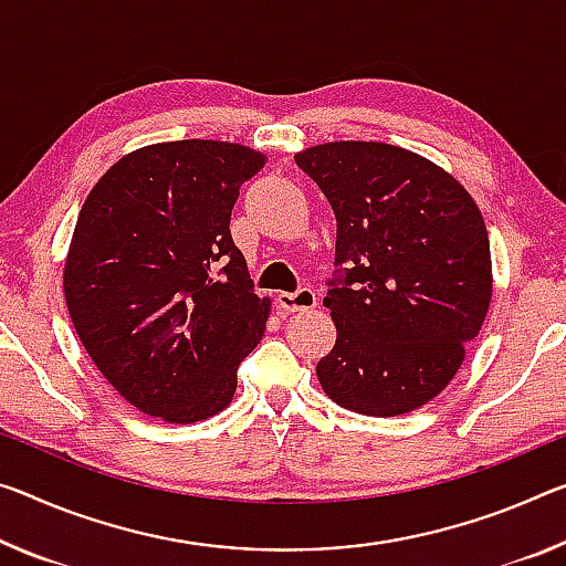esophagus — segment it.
Masks as SVG:
<instances>
[{
  "instance_id": "34e87169",
  "label": "esophagus",
  "mask_w": 566,
  "mask_h": 566,
  "mask_svg": "<svg viewBox=\"0 0 566 566\" xmlns=\"http://www.w3.org/2000/svg\"><path fill=\"white\" fill-rule=\"evenodd\" d=\"M317 304V294L310 286H300L297 292H280L276 294V307L284 312H307Z\"/></svg>"
}]
</instances>
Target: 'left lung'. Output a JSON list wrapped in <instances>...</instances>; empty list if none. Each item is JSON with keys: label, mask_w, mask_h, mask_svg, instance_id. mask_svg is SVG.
I'll list each match as a JSON object with an SVG mask.
<instances>
[{"label": "left lung", "mask_w": 566, "mask_h": 566, "mask_svg": "<svg viewBox=\"0 0 566 566\" xmlns=\"http://www.w3.org/2000/svg\"><path fill=\"white\" fill-rule=\"evenodd\" d=\"M297 166L335 211V272L322 304L337 327L317 363L327 396L390 418L426 406L463 363L491 302L489 231L465 188L388 143L339 140Z\"/></svg>", "instance_id": "left-lung-1"}]
</instances>
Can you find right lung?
<instances>
[{
  "label": "right lung",
  "instance_id": "1",
  "mask_svg": "<svg viewBox=\"0 0 566 566\" xmlns=\"http://www.w3.org/2000/svg\"><path fill=\"white\" fill-rule=\"evenodd\" d=\"M262 166L234 143H156L120 158L83 203L65 262L70 317L103 378L146 416H217L264 335L269 300L229 229Z\"/></svg>",
  "mask_w": 566,
  "mask_h": 566
}]
</instances>
